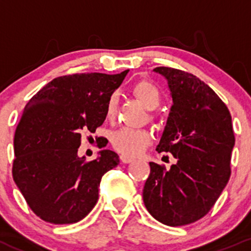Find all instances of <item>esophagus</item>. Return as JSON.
I'll use <instances>...</instances> for the list:
<instances>
[{
	"instance_id": "esophagus-1",
	"label": "esophagus",
	"mask_w": 251,
	"mask_h": 251,
	"mask_svg": "<svg viewBox=\"0 0 251 251\" xmlns=\"http://www.w3.org/2000/svg\"><path fill=\"white\" fill-rule=\"evenodd\" d=\"M120 160L123 161L124 164H130V163H132L135 159L131 158V156H128V155H120Z\"/></svg>"
}]
</instances>
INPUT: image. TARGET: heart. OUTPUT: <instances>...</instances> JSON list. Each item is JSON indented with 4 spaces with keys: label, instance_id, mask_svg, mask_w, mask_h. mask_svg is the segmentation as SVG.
Returning <instances> with one entry per match:
<instances>
[{
    "label": "heart",
    "instance_id": "obj_1",
    "mask_svg": "<svg viewBox=\"0 0 251 251\" xmlns=\"http://www.w3.org/2000/svg\"><path fill=\"white\" fill-rule=\"evenodd\" d=\"M131 92L148 110H154L160 104V91L151 81H137L131 88ZM116 107H118V97H116V95H111L108 98L107 104H105V115L108 119L114 118L116 113ZM151 132L146 130L124 127L120 130H116L111 135L113 147L125 155H137L151 144Z\"/></svg>",
    "mask_w": 251,
    "mask_h": 251
}]
</instances>
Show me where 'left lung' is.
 <instances>
[{
	"mask_svg": "<svg viewBox=\"0 0 251 251\" xmlns=\"http://www.w3.org/2000/svg\"><path fill=\"white\" fill-rule=\"evenodd\" d=\"M154 72L168 80L174 102L156 151L171 153L177 163L169 170L149 163L143 201L161 224L184 226L204 217L228 183L232 118L221 98L193 74L168 67Z\"/></svg>",
	"mask_w": 251,
	"mask_h": 251,
	"instance_id": "8db88e82",
	"label": "left lung"
}]
</instances>
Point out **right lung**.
Masks as SVG:
<instances>
[{
	"instance_id": "right-lung-1",
	"label": "right lung",
	"mask_w": 251,
	"mask_h": 251,
	"mask_svg": "<svg viewBox=\"0 0 251 251\" xmlns=\"http://www.w3.org/2000/svg\"><path fill=\"white\" fill-rule=\"evenodd\" d=\"M127 73L55 77L25 105L14 135L12 174L30 209L44 221L75 224L95 207L100 179L118 166L119 155L103 149L92 161L80 158L81 132H95L104 123L108 98Z\"/></svg>"
}]
</instances>
